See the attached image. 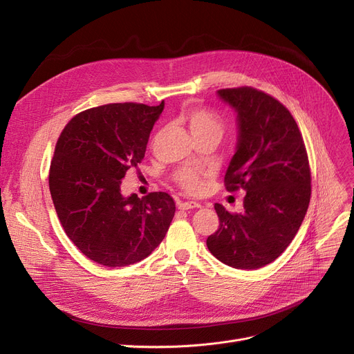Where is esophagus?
I'll use <instances>...</instances> for the list:
<instances>
[{
	"label": "esophagus",
	"instance_id": "1",
	"mask_svg": "<svg viewBox=\"0 0 354 354\" xmlns=\"http://www.w3.org/2000/svg\"><path fill=\"white\" fill-rule=\"evenodd\" d=\"M201 208V203L196 201H187V202H180L179 203V209L182 211H188V209H195Z\"/></svg>",
	"mask_w": 354,
	"mask_h": 354
}]
</instances>
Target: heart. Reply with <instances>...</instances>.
<instances>
[{
	"label": "heart",
	"instance_id": "b5f03b06",
	"mask_svg": "<svg viewBox=\"0 0 354 354\" xmlns=\"http://www.w3.org/2000/svg\"><path fill=\"white\" fill-rule=\"evenodd\" d=\"M180 118L189 126L191 133L195 138L214 135L221 139L222 133H224V122L211 109L191 104L182 109ZM208 179V172L196 171L192 167H182L175 174V182L178 187L189 195H201L205 192Z\"/></svg>",
	"mask_w": 354,
	"mask_h": 354
}]
</instances>
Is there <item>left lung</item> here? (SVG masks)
<instances>
[{"instance_id":"8db88e82","label":"left lung","mask_w":354,"mask_h":354,"mask_svg":"<svg viewBox=\"0 0 354 354\" xmlns=\"http://www.w3.org/2000/svg\"><path fill=\"white\" fill-rule=\"evenodd\" d=\"M218 95L238 113L236 152L225 174L228 192L244 189V211L215 203L218 230L207 245L221 263L261 268L280 257L299 232L311 196L306 145L290 110L267 93L243 86Z\"/></svg>"}]
</instances>
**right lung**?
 Returning a JSON list of instances; mask_svg holds the SVG:
<instances>
[{
  "label": "right lung",
  "instance_id": "add662e5",
  "mask_svg": "<svg viewBox=\"0 0 354 354\" xmlns=\"http://www.w3.org/2000/svg\"><path fill=\"white\" fill-rule=\"evenodd\" d=\"M159 106L110 103L74 116L55 143L48 187L67 236L106 267L142 261L162 243L175 215L166 192L124 198L126 172L143 160Z\"/></svg>",
  "mask_w": 354,
  "mask_h": 354
}]
</instances>
